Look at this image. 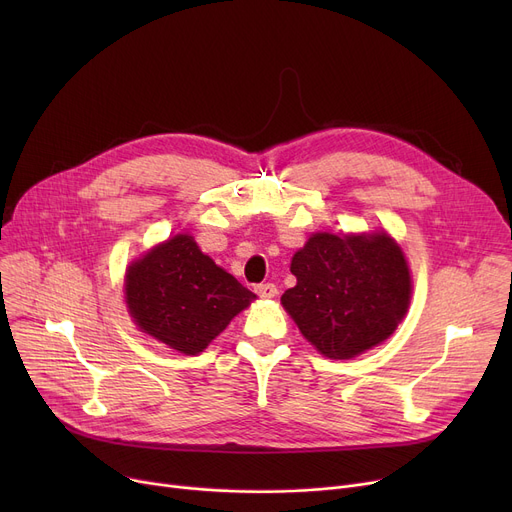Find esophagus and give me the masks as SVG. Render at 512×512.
Listing matches in <instances>:
<instances>
[{
    "mask_svg": "<svg viewBox=\"0 0 512 512\" xmlns=\"http://www.w3.org/2000/svg\"><path fill=\"white\" fill-rule=\"evenodd\" d=\"M255 292L259 294L261 299H274L276 294H278V286H276V284H272V282H267V284H257V286H255Z\"/></svg>",
    "mask_w": 512,
    "mask_h": 512,
    "instance_id": "obj_1",
    "label": "esophagus"
}]
</instances>
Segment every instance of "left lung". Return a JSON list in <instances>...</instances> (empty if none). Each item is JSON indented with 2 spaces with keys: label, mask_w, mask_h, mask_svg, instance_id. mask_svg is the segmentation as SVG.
Listing matches in <instances>:
<instances>
[{
  "label": "left lung",
  "mask_w": 512,
  "mask_h": 512,
  "mask_svg": "<svg viewBox=\"0 0 512 512\" xmlns=\"http://www.w3.org/2000/svg\"><path fill=\"white\" fill-rule=\"evenodd\" d=\"M297 286L282 305L301 334L330 359H353L384 342L405 317L411 276L386 234H313L292 257Z\"/></svg>",
  "instance_id": "8db88e82"
}]
</instances>
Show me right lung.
Listing matches in <instances>:
<instances>
[{"label": "right lung", "mask_w": 512, "mask_h": 512, "mask_svg": "<svg viewBox=\"0 0 512 512\" xmlns=\"http://www.w3.org/2000/svg\"><path fill=\"white\" fill-rule=\"evenodd\" d=\"M255 294L178 234L130 265L126 305L137 326L184 355H197Z\"/></svg>", "instance_id": "right-lung-1"}]
</instances>
